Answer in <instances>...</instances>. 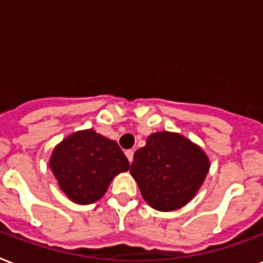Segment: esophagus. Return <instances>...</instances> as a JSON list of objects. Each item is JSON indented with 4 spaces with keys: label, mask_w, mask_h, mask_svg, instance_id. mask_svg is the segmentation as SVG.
<instances>
[{
    "label": "esophagus",
    "mask_w": 263,
    "mask_h": 263,
    "mask_svg": "<svg viewBox=\"0 0 263 263\" xmlns=\"http://www.w3.org/2000/svg\"><path fill=\"white\" fill-rule=\"evenodd\" d=\"M125 156H127L128 161L132 163V160H134V150H127V152H125Z\"/></svg>",
    "instance_id": "esophagus-1"
}]
</instances>
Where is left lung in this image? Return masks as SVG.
Wrapping results in <instances>:
<instances>
[{
    "label": "left lung",
    "instance_id": "left-lung-1",
    "mask_svg": "<svg viewBox=\"0 0 263 263\" xmlns=\"http://www.w3.org/2000/svg\"><path fill=\"white\" fill-rule=\"evenodd\" d=\"M210 170L203 150L179 134L156 132L136 150L131 174L150 207L174 211L194 197Z\"/></svg>",
    "mask_w": 263,
    "mask_h": 263
}]
</instances>
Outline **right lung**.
<instances>
[{"label":"right lung","instance_id":"1","mask_svg":"<svg viewBox=\"0 0 263 263\" xmlns=\"http://www.w3.org/2000/svg\"><path fill=\"white\" fill-rule=\"evenodd\" d=\"M49 164L60 189L78 204L99 200L114 176L129 170L117 142L92 129L66 138L56 146Z\"/></svg>","mask_w":263,"mask_h":263}]
</instances>
